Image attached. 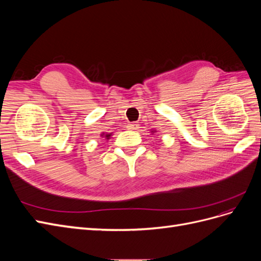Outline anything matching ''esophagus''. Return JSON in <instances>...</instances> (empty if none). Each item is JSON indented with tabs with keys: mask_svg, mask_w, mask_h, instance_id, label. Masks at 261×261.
<instances>
[{
	"mask_svg": "<svg viewBox=\"0 0 261 261\" xmlns=\"http://www.w3.org/2000/svg\"><path fill=\"white\" fill-rule=\"evenodd\" d=\"M137 127H138V124H136V123H129L127 125L128 129H137Z\"/></svg>",
	"mask_w": 261,
	"mask_h": 261,
	"instance_id": "obj_1",
	"label": "esophagus"
}]
</instances>
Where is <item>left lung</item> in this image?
Returning <instances> with one entry per match:
<instances>
[{"instance_id":"left-lung-1","label":"left lung","mask_w":261,"mask_h":261,"mask_svg":"<svg viewBox=\"0 0 261 261\" xmlns=\"http://www.w3.org/2000/svg\"><path fill=\"white\" fill-rule=\"evenodd\" d=\"M155 132H156V130H153V129H152V130H151V133H152V134H154V133H155Z\"/></svg>"}]
</instances>
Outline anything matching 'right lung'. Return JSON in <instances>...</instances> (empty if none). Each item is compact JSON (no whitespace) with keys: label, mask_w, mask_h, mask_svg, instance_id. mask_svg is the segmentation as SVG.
<instances>
[{"label":"right lung","mask_w":261,"mask_h":261,"mask_svg":"<svg viewBox=\"0 0 261 261\" xmlns=\"http://www.w3.org/2000/svg\"><path fill=\"white\" fill-rule=\"evenodd\" d=\"M100 136L103 137L106 140H109L110 138H111V136H112V133H102Z\"/></svg>","instance_id":"add662e5"}]
</instances>
